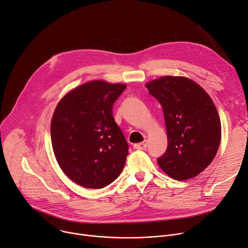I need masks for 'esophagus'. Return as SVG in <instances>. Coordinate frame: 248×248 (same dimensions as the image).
Here are the masks:
<instances>
[{
	"instance_id": "34e87169",
	"label": "esophagus",
	"mask_w": 248,
	"mask_h": 248,
	"mask_svg": "<svg viewBox=\"0 0 248 248\" xmlns=\"http://www.w3.org/2000/svg\"><path fill=\"white\" fill-rule=\"evenodd\" d=\"M148 146V142L147 141H144L142 143H139V144H135L134 145V148L137 149V150H146Z\"/></svg>"
}]
</instances>
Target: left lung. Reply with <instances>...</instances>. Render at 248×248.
<instances>
[{"label": "left lung", "mask_w": 248, "mask_h": 248, "mask_svg": "<svg viewBox=\"0 0 248 248\" xmlns=\"http://www.w3.org/2000/svg\"><path fill=\"white\" fill-rule=\"evenodd\" d=\"M161 104L168 147L157 162L178 181L198 176L212 163L218 150L221 125L208 94L195 81L182 76H162L146 84Z\"/></svg>", "instance_id": "8db88e82"}]
</instances>
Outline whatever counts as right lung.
Segmentation results:
<instances>
[{
  "label": "right lung",
  "mask_w": 248,
  "mask_h": 248,
  "mask_svg": "<svg viewBox=\"0 0 248 248\" xmlns=\"http://www.w3.org/2000/svg\"><path fill=\"white\" fill-rule=\"evenodd\" d=\"M126 87L87 82L67 93L54 110V156L63 173L79 186L102 188L122 172L129 146L113 118V104Z\"/></svg>",
  "instance_id": "add662e5"
}]
</instances>
